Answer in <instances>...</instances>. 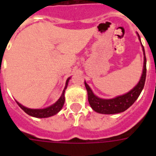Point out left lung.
<instances>
[{"instance_id":"obj_1","label":"left lung","mask_w":156,"mask_h":156,"mask_svg":"<svg viewBox=\"0 0 156 156\" xmlns=\"http://www.w3.org/2000/svg\"><path fill=\"white\" fill-rule=\"evenodd\" d=\"M137 36H138L139 41H140V36L138 34H137ZM141 46H142L143 54H144V65H143L142 74H141L140 79L137 83V84L129 92L111 99L101 98L93 93L90 87L88 86V84L85 81L84 83L87 91L88 101L94 111L101 114L120 113V112L126 111L134 103L135 101L137 100L144 88L146 79V57L144 47L142 44Z\"/></svg>"}]
</instances>
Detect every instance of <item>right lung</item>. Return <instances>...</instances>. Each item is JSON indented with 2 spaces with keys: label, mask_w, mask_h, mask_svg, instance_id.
I'll use <instances>...</instances> for the list:
<instances>
[{
  "label": "right lung",
  "mask_w": 156,
  "mask_h": 156,
  "mask_svg": "<svg viewBox=\"0 0 156 156\" xmlns=\"http://www.w3.org/2000/svg\"><path fill=\"white\" fill-rule=\"evenodd\" d=\"M70 80V77H69L66 83V86H65L64 90H63L62 94L61 97L59 98L58 100L56 101L55 104L51 105L49 107H47L44 108H37V109H34V108H29L27 107H25L23 105H21L19 102H18L16 101L17 104L19 105V106L23 111L27 113L28 115H31L33 117H36V118H48V117L52 116V115H55L62 108L63 105H64L65 103V91H66V89L67 88L68 86L69 81Z\"/></svg>",
  "instance_id": "right-lung-1"
}]
</instances>
